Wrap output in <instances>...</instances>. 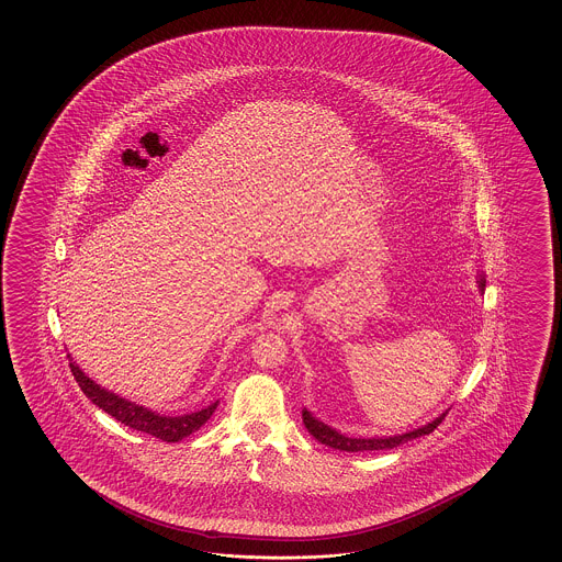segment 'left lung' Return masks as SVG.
<instances>
[{
  "mask_svg": "<svg viewBox=\"0 0 562 562\" xmlns=\"http://www.w3.org/2000/svg\"><path fill=\"white\" fill-rule=\"evenodd\" d=\"M484 285H486V281L480 279V289H482V291H484ZM446 414H448V412H446ZM446 414H442L440 418L434 419L431 424L424 426V428L407 431V434H402V436H392V438H347L344 434L331 430L329 426L317 422V419L311 416L307 409H303V424H305V428L310 430L311 436H313L317 442L325 443V446L335 448V450H344V452H366V450H390V448H397V446L409 442V440H414V438H419V436L431 434V431L436 430V428L442 424Z\"/></svg>",
  "mask_w": 562,
  "mask_h": 562,
  "instance_id": "obj_1",
  "label": "left lung"
}]
</instances>
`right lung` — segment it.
Returning a JSON list of instances; mask_svg holds the SVG:
<instances>
[{
	"mask_svg": "<svg viewBox=\"0 0 562 562\" xmlns=\"http://www.w3.org/2000/svg\"><path fill=\"white\" fill-rule=\"evenodd\" d=\"M70 358V356H68ZM70 370H72L74 380L80 385V390L85 392L86 397L100 407L102 412L110 414L112 418L119 419L120 424L128 426L132 430L144 431L150 434L162 442H179L182 438L191 436L192 431L199 430L201 426L206 424V419L213 416L218 402L204 407L201 412L179 416V418H170V416H158L155 412L146 409L143 406H136L132 402L122 400L119 395L110 394L108 390H102L98 383L92 382L90 378H86L82 370L70 359Z\"/></svg>",
	"mask_w": 562,
	"mask_h": 562,
	"instance_id": "right-lung-1",
	"label": "right lung"
}]
</instances>
